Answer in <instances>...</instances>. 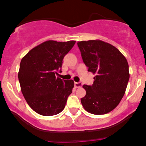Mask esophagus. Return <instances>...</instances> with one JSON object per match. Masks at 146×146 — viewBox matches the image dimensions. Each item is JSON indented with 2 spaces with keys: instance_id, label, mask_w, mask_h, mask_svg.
I'll return each mask as SVG.
<instances>
[{
  "instance_id": "34e87169",
  "label": "esophagus",
  "mask_w": 146,
  "mask_h": 146,
  "mask_svg": "<svg viewBox=\"0 0 146 146\" xmlns=\"http://www.w3.org/2000/svg\"><path fill=\"white\" fill-rule=\"evenodd\" d=\"M74 85H75V88H81L82 85V82H75Z\"/></svg>"
}]
</instances>
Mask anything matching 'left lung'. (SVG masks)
I'll return each instance as SVG.
<instances>
[{
	"mask_svg": "<svg viewBox=\"0 0 146 146\" xmlns=\"http://www.w3.org/2000/svg\"><path fill=\"white\" fill-rule=\"evenodd\" d=\"M84 64L95 74L92 85H84L86 95L80 101L93 114L112 111L121 100L129 80V64L115 46L101 40L78 42Z\"/></svg>",
	"mask_w": 146,
	"mask_h": 146,
	"instance_id": "1",
	"label": "left lung"
}]
</instances>
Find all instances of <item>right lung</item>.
Listing matches in <instances>:
<instances>
[{"label": "right lung", "instance_id": "1", "mask_svg": "<svg viewBox=\"0 0 146 146\" xmlns=\"http://www.w3.org/2000/svg\"><path fill=\"white\" fill-rule=\"evenodd\" d=\"M75 43L46 41L22 58L18 73L21 91L29 107L39 114L56 115L64 109L74 82L56 75L61 71L63 59Z\"/></svg>", "mask_w": 146, "mask_h": 146}]
</instances>
